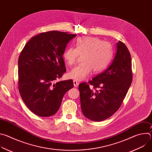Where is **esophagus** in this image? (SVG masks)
<instances>
[{
  "label": "esophagus",
  "instance_id": "34e87169",
  "mask_svg": "<svg viewBox=\"0 0 152 152\" xmlns=\"http://www.w3.org/2000/svg\"><path fill=\"white\" fill-rule=\"evenodd\" d=\"M73 84H74V86L75 87H76V86H78V82H77V81H76V80H73Z\"/></svg>",
  "mask_w": 152,
  "mask_h": 152
}]
</instances>
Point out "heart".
I'll return each instance as SVG.
<instances>
[{
  "instance_id": "b5f03b06",
  "label": "heart",
  "mask_w": 152,
  "mask_h": 152,
  "mask_svg": "<svg viewBox=\"0 0 152 152\" xmlns=\"http://www.w3.org/2000/svg\"><path fill=\"white\" fill-rule=\"evenodd\" d=\"M76 46V48H68L63 55L65 62L69 66L76 63L79 55L83 56V64L72 69L69 73V76L75 80L85 79L92 71L94 73L102 72L107 67L113 58L111 45L99 38L85 37L79 38Z\"/></svg>"
}]
</instances>
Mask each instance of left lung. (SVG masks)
<instances>
[{"label":"left lung","mask_w":152,"mask_h":152,"mask_svg":"<svg viewBox=\"0 0 152 152\" xmlns=\"http://www.w3.org/2000/svg\"><path fill=\"white\" fill-rule=\"evenodd\" d=\"M132 81L131 54L126 46L119 41L115 56L108 68L88 83L79 85L84 116L95 121L111 117L121 106ZM90 85L93 88L89 87Z\"/></svg>","instance_id":"obj_1"}]
</instances>
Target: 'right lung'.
<instances>
[{
    "mask_svg": "<svg viewBox=\"0 0 152 152\" xmlns=\"http://www.w3.org/2000/svg\"><path fill=\"white\" fill-rule=\"evenodd\" d=\"M76 34L59 31L42 32L26 43L18 61V90L29 109L39 117L58 111L62 98L73 87L72 80L53 83L66 72L63 54Z\"/></svg>",
    "mask_w": 152,
    "mask_h": 152,
    "instance_id": "right-lung-1",
    "label": "right lung"
}]
</instances>
